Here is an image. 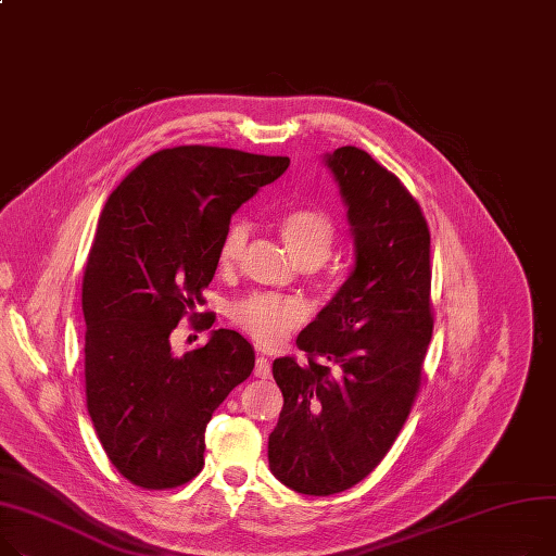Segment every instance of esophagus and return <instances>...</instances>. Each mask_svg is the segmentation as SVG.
<instances>
[{"mask_svg": "<svg viewBox=\"0 0 556 556\" xmlns=\"http://www.w3.org/2000/svg\"><path fill=\"white\" fill-rule=\"evenodd\" d=\"M254 376L262 378V380L270 378V362H268V357H264V355L256 357V362H254Z\"/></svg>", "mask_w": 556, "mask_h": 556, "instance_id": "1", "label": "esophagus"}]
</instances>
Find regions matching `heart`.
I'll return each mask as SVG.
<instances>
[{"label": "heart", "instance_id": "b5f03b06", "mask_svg": "<svg viewBox=\"0 0 556 556\" xmlns=\"http://www.w3.org/2000/svg\"><path fill=\"white\" fill-rule=\"evenodd\" d=\"M279 237L302 268L321 266L338 241V226L330 214L317 207L290 210L279 218ZM250 228L245 220H235L218 250V262L230 268L239 262L248 243ZM306 308L300 300L277 294H254L241 302L232 317L258 344H277L292 328L304 321Z\"/></svg>", "mask_w": 556, "mask_h": 556}]
</instances>
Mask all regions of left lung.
Returning a JSON list of instances; mask_svg holds the SVG:
<instances>
[{"label": "left lung", "instance_id": "obj_1", "mask_svg": "<svg viewBox=\"0 0 556 556\" xmlns=\"http://www.w3.org/2000/svg\"><path fill=\"white\" fill-rule=\"evenodd\" d=\"M324 165L346 207L353 268L298 336L308 362H273L283 409L268 435L270 471L308 496L344 492L380 465L412 412L433 330L420 205L357 147Z\"/></svg>", "mask_w": 556, "mask_h": 556}]
</instances>
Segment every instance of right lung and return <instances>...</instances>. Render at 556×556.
<instances>
[{
  "instance_id": "right-lung-1",
  "label": "right lung",
  "mask_w": 556,
  "mask_h": 556,
  "mask_svg": "<svg viewBox=\"0 0 556 556\" xmlns=\"http://www.w3.org/2000/svg\"><path fill=\"white\" fill-rule=\"evenodd\" d=\"M288 165L182 144L144 159L106 199L83 281L87 409L111 465L138 488L192 480L212 414L252 374L254 349L237 330H210L182 355L169 336L203 300L232 214Z\"/></svg>"
}]
</instances>
